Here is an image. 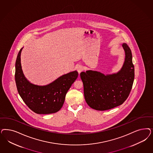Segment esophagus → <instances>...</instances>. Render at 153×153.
I'll return each instance as SVG.
<instances>
[{"label":"esophagus","instance_id":"34e87169","mask_svg":"<svg viewBox=\"0 0 153 153\" xmlns=\"http://www.w3.org/2000/svg\"><path fill=\"white\" fill-rule=\"evenodd\" d=\"M76 70L78 71V72L79 73V74H80V73L83 71V67H82L81 65H78V66H77L76 67Z\"/></svg>","mask_w":153,"mask_h":153}]
</instances>
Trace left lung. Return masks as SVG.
Segmentation results:
<instances>
[{
  "instance_id": "left-lung-1",
  "label": "left lung",
  "mask_w": 153,
  "mask_h": 153,
  "mask_svg": "<svg viewBox=\"0 0 153 153\" xmlns=\"http://www.w3.org/2000/svg\"><path fill=\"white\" fill-rule=\"evenodd\" d=\"M123 65L117 73L105 75L97 71L87 70L80 74L84 86L87 104L96 110H107L122 105L128 98L134 78V69L131 49L126 43Z\"/></svg>"
}]
</instances>
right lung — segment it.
I'll return each instance as SVG.
<instances>
[{
	"label": "right lung",
	"mask_w": 153,
	"mask_h": 153,
	"mask_svg": "<svg viewBox=\"0 0 153 153\" xmlns=\"http://www.w3.org/2000/svg\"><path fill=\"white\" fill-rule=\"evenodd\" d=\"M20 49L15 65V81L18 92L26 105L34 113L49 114L59 111L63 106L66 93L78 78L75 70L64 74L45 85L33 84L26 79L21 64Z\"/></svg>",
	"instance_id": "obj_1"
}]
</instances>
